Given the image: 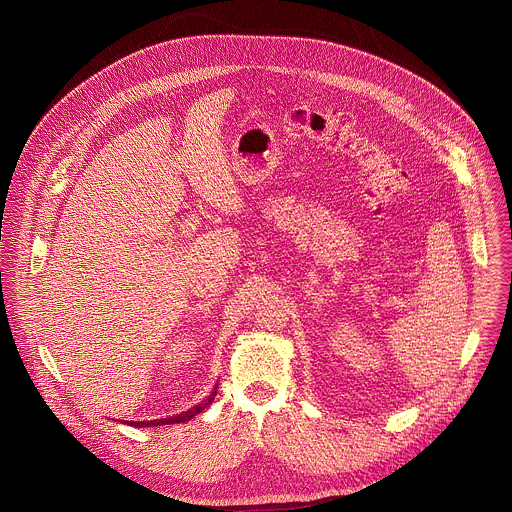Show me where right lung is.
<instances>
[{
  "mask_svg": "<svg viewBox=\"0 0 512 512\" xmlns=\"http://www.w3.org/2000/svg\"><path fill=\"white\" fill-rule=\"evenodd\" d=\"M215 396H217V388H215V392L209 396V400L207 402H203V404H199V406H195L193 410H189V412H185V414H179V416H175V418H165V420H151V422H130V424H134V426H159V424H177V422H185V420H191L195 414H199L201 410H205L213 400H215Z\"/></svg>",
  "mask_w": 512,
  "mask_h": 512,
  "instance_id": "obj_1",
  "label": "right lung"
}]
</instances>
